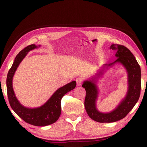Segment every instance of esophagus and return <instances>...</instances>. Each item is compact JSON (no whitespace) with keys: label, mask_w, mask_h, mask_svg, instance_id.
Returning <instances> with one entry per match:
<instances>
[{"label":"esophagus","mask_w":147,"mask_h":147,"mask_svg":"<svg viewBox=\"0 0 147 147\" xmlns=\"http://www.w3.org/2000/svg\"><path fill=\"white\" fill-rule=\"evenodd\" d=\"M76 84H77V86H81L83 82V79L82 78H77L76 80Z\"/></svg>","instance_id":"34e87169"}]
</instances>
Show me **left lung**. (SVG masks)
Returning a JSON list of instances; mask_svg holds the SVG:
<instances>
[{
    "label": "left lung",
    "mask_w": 147,
    "mask_h": 147,
    "mask_svg": "<svg viewBox=\"0 0 147 147\" xmlns=\"http://www.w3.org/2000/svg\"><path fill=\"white\" fill-rule=\"evenodd\" d=\"M110 49L116 51L117 59L104 68L112 67L115 63H121L126 68L127 73L128 88L126 95L114 110L107 113H103L97 110L96 101L98 96V88L95 84L96 77L103 74L102 69L98 74L91 80L85 81L82 86L86 90L85 107L89 117L98 123H113L125 117L138 102L141 90V69L129 50L126 47L112 44Z\"/></svg>",
    "instance_id": "obj_1"
}]
</instances>
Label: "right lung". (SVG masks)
<instances>
[{
    "label": "right lung",
    "instance_id": "add662e5",
    "mask_svg": "<svg viewBox=\"0 0 147 147\" xmlns=\"http://www.w3.org/2000/svg\"><path fill=\"white\" fill-rule=\"evenodd\" d=\"M39 45L38 47H40ZM35 44L27 46L16 55L14 62L9 69L6 85L9 104L15 113L26 123L36 126H45L54 123L58 120L61 113V99L68 92L76 87V82L73 81L56 90L51 97L44 104L37 108H27L22 105L15 95L12 88V79L19 65L25 57L28 52L38 48Z\"/></svg>",
    "mask_w": 147,
    "mask_h": 147
}]
</instances>
